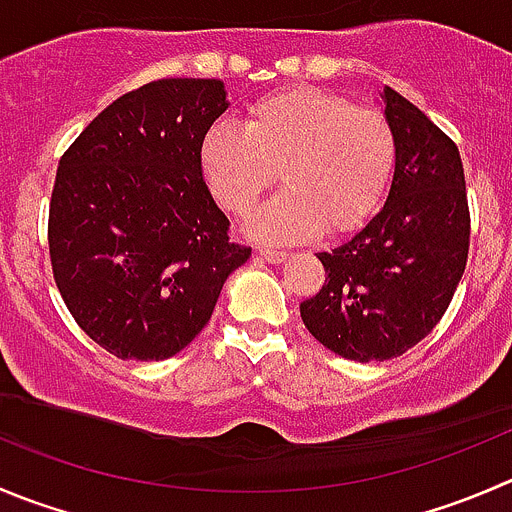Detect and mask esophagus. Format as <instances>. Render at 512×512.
<instances>
[{
	"label": "esophagus",
	"mask_w": 512,
	"mask_h": 512,
	"mask_svg": "<svg viewBox=\"0 0 512 512\" xmlns=\"http://www.w3.org/2000/svg\"><path fill=\"white\" fill-rule=\"evenodd\" d=\"M257 252H260V255L265 257L267 262L287 260V252L285 250H277V247H272V245H260V247H257Z\"/></svg>",
	"instance_id": "esophagus-1"
}]
</instances>
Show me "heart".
<instances>
[{
  "instance_id": "heart-1",
  "label": "heart",
  "mask_w": 512,
  "mask_h": 512,
  "mask_svg": "<svg viewBox=\"0 0 512 512\" xmlns=\"http://www.w3.org/2000/svg\"><path fill=\"white\" fill-rule=\"evenodd\" d=\"M202 172L230 215L247 217L275 185L285 190L252 220L267 240L340 235L370 217L395 165V135L377 109L295 87L252 104L245 127L217 122L200 150Z\"/></svg>"
}]
</instances>
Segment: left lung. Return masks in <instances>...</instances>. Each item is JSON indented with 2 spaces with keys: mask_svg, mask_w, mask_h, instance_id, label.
I'll return each instance as SVG.
<instances>
[{
  "mask_svg": "<svg viewBox=\"0 0 512 512\" xmlns=\"http://www.w3.org/2000/svg\"><path fill=\"white\" fill-rule=\"evenodd\" d=\"M395 175L382 210L347 242L317 252L325 282L300 317L327 350L390 360L430 335L465 272L470 210L455 142L413 102L385 89Z\"/></svg>",
  "mask_w": 512,
  "mask_h": 512,
  "instance_id": "1",
  "label": "left lung"
}]
</instances>
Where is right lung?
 <instances>
[{"label":"right lung","instance_id":"add662e5","mask_svg":"<svg viewBox=\"0 0 512 512\" xmlns=\"http://www.w3.org/2000/svg\"><path fill=\"white\" fill-rule=\"evenodd\" d=\"M225 109L220 79H157L114 99L59 160L54 282L74 322L122 360L190 345L250 257L202 177V140Z\"/></svg>","mask_w":512,"mask_h":512}]
</instances>
